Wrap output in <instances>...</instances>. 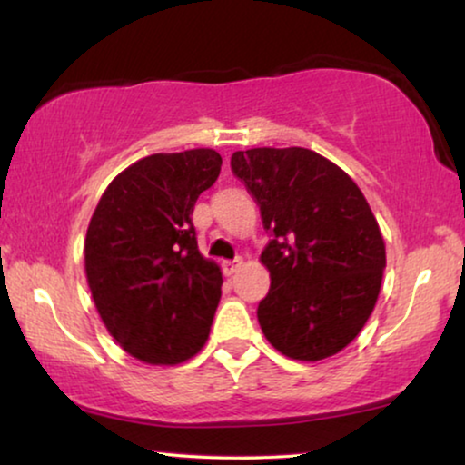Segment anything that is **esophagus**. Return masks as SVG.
I'll return each mask as SVG.
<instances>
[{"instance_id":"esophagus-1","label":"esophagus","mask_w":465,"mask_h":465,"mask_svg":"<svg viewBox=\"0 0 465 465\" xmlns=\"http://www.w3.org/2000/svg\"><path fill=\"white\" fill-rule=\"evenodd\" d=\"M241 264H243V260H241V258H237V260H224V262H222V271H224L226 277H231V275H234V272L241 269Z\"/></svg>"}]
</instances>
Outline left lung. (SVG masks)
Here are the masks:
<instances>
[{
	"instance_id": "8db88e82",
	"label": "left lung",
	"mask_w": 465,
	"mask_h": 465,
	"mask_svg": "<svg viewBox=\"0 0 465 465\" xmlns=\"http://www.w3.org/2000/svg\"><path fill=\"white\" fill-rule=\"evenodd\" d=\"M231 167L272 234L260 256L271 272L258 304L266 341L301 361L342 351L383 282L385 241L366 196L339 164L307 148L234 152Z\"/></svg>"
}]
</instances>
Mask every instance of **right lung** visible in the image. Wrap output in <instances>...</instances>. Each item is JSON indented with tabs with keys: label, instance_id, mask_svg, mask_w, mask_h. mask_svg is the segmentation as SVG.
Segmentation results:
<instances>
[{
	"label": "right lung",
	"instance_id": "right-lung-1",
	"mask_svg": "<svg viewBox=\"0 0 465 465\" xmlns=\"http://www.w3.org/2000/svg\"><path fill=\"white\" fill-rule=\"evenodd\" d=\"M220 167L212 148L145 156L114 177L94 207L88 288L107 332L143 364H182L209 339L222 271L199 252L190 215Z\"/></svg>",
	"mask_w": 465,
	"mask_h": 465
}]
</instances>
